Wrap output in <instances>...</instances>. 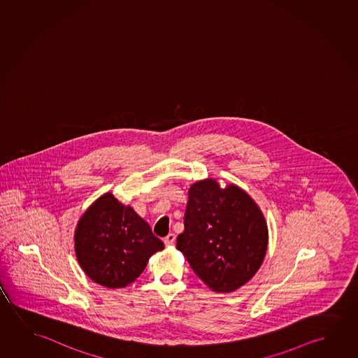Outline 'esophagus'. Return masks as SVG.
Segmentation results:
<instances>
[{"label":"esophagus","instance_id":"obj_1","mask_svg":"<svg viewBox=\"0 0 358 358\" xmlns=\"http://www.w3.org/2000/svg\"><path fill=\"white\" fill-rule=\"evenodd\" d=\"M175 241H176V236H175L173 233H170V234L164 239V243H165L166 245H173Z\"/></svg>","mask_w":358,"mask_h":358}]
</instances>
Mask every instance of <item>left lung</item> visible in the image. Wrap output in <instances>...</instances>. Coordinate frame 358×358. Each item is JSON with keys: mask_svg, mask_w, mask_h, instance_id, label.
<instances>
[{"mask_svg": "<svg viewBox=\"0 0 358 358\" xmlns=\"http://www.w3.org/2000/svg\"><path fill=\"white\" fill-rule=\"evenodd\" d=\"M176 247L209 289L236 292L264 260L268 226L258 204L242 188H220L207 178L189 187L185 231Z\"/></svg>", "mask_w": 358, "mask_h": 358, "instance_id": "1", "label": "left lung"}]
</instances>
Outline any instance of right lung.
Segmentation results:
<instances>
[{
  "label": "right lung",
  "instance_id": "right-lung-1",
  "mask_svg": "<svg viewBox=\"0 0 358 358\" xmlns=\"http://www.w3.org/2000/svg\"><path fill=\"white\" fill-rule=\"evenodd\" d=\"M164 248L149 224L109 192L85 210L74 233L80 268L94 282L110 289L136 280L150 257Z\"/></svg>",
  "mask_w": 358,
  "mask_h": 358
}]
</instances>
